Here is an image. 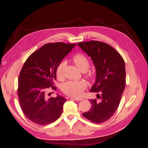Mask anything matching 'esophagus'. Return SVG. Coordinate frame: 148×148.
Wrapping results in <instances>:
<instances>
[{
  "mask_svg": "<svg viewBox=\"0 0 148 148\" xmlns=\"http://www.w3.org/2000/svg\"><path fill=\"white\" fill-rule=\"evenodd\" d=\"M72 99L75 100H76V101H80V100H83L82 98H74V97H73V98H72Z\"/></svg>",
  "mask_w": 148,
  "mask_h": 148,
  "instance_id": "esophagus-1",
  "label": "esophagus"
}]
</instances>
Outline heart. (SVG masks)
Returning a JSON list of instances; mask_svg holds the SVG:
<instances>
[{
	"instance_id": "b5f03b06",
	"label": "heart",
	"mask_w": 148,
	"mask_h": 148,
	"mask_svg": "<svg viewBox=\"0 0 148 148\" xmlns=\"http://www.w3.org/2000/svg\"><path fill=\"white\" fill-rule=\"evenodd\" d=\"M72 61L77 67L81 72L88 71L90 67V61L86 56L82 53H77L72 57ZM65 62H62L59 64L56 69V76L58 79H60L63 77V70L65 67ZM95 72L89 71L87 72V76L90 79H94L95 77ZM86 84L83 81H69L62 85V91L65 94L72 97H79L83 93L85 89Z\"/></svg>"
}]
</instances>
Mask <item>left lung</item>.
<instances>
[{
	"label": "left lung",
	"mask_w": 148,
	"mask_h": 148,
	"mask_svg": "<svg viewBox=\"0 0 148 148\" xmlns=\"http://www.w3.org/2000/svg\"><path fill=\"white\" fill-rule=\"evenodd\" d=\"M78 46L93 62L96 80L90 92L98 93L97 97L100 99L90 100L92 107L83 116L94 123H102L112 117L120 103L126 84L124 60L106 42L91 40L79 42Z\"/></svg>",
	"instance_id": "8db88e82"
}]
</instances>
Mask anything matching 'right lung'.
<instances>
[{"label":"right lung","instance_id":"1","mask_svg":"<svg viewBox=\"0 0 148 148\" xmlns=\"http://www.w3.org/2000/svg\"><path fill=\"white\" fill-rule=\"evenodd\" d=\"M76 45L46 44L25 62L18 77V95L23 114L34 123L48 125L60 116L67 100L60 95L48 99L46 92L49 88L56 90L54 86L56 67Z\"/></svg>","mask_w":148,"mask_h":148}]
</instances>
